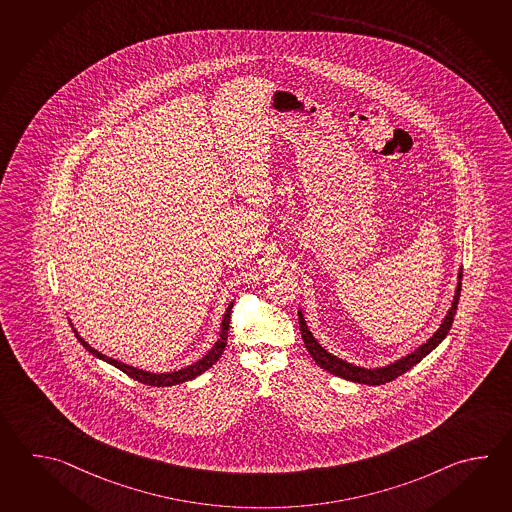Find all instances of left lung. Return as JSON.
<instances>
[{"label": "left lung", "mask_w": 512, "mask_h": 512, "mask_svg": "<svg viewBox=\"0 0 512 512\" xmlns=\"http://www.w3.org/2000/svg\"><path fill=\"white\" fill-rule=\"evenodd\" d=\"M461 277H463V273L459 272L458 288H456V295H454V301H452V308L447 313V317L443 319V323L439 324L438 332L432 335L427 343H423L419 348H416L412 354L397 359L396 363H392V365L383 366V368H372L370 370V368H361V366L346 363L343 359H339V357H335L330 352H326L323 346L315 341V337H313L312 332L306 326L303 313L299 312V326H301V335H303L306 350L315 359L317 365L324 368L326 372L334 374V376L343 377V379L354 381V383H365V385L376 386L390 383L396 377L403 376L412 366L418 365L423 357H427L447 337L450 326L454 323L456 310H458L459 295H461Z\"/></svg>", "instance_id": "1"}]
</instances>
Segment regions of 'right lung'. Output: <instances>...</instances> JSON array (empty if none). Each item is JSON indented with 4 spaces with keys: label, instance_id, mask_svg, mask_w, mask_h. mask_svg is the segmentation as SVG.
I'll list each match as a JSON object with an SVG mask.
<instances>
[{
    "label": "right lung",
    "instance_id": "1",
    "mask_svg": "<svg viewBox=\"0 0 512 512\" xmlns=\"http://www.w3.org/2000/svg\"><path fill=\"white\" fill-rule=\"evenodd\" d=\"M231 308H233V304H230V308L226 310L224 313V319H222V328H220V337L219 341L215 343V346L209 350L208 354L204 355L202 359H199L197 363H193V365L186 366V368H182V370H177V372H169V374H151V372H146V370H138L135 366L126 365V363H120V361H116L113 357H107V355L100 354L98 350H94L93 346L87 345L84 339L78 335V332L74 330L73 332L76 337H78V341L82 343L85 350L87 352H91L94 357H98V359H102L105 363H109V365L116 366L118 370H122L124 374H127L129 377H133L135 381L138 383H144V385L149 386H173L180 385V383H186V381H191V379H195V377L200 376V374H204L208 368L215 365L217 361H219L220 355L224 352V348H226V341H228V330H230V317H231Z\"/></svg>",
    "mask_w": 512,
    "mask_h": 512
}]
</instances>
